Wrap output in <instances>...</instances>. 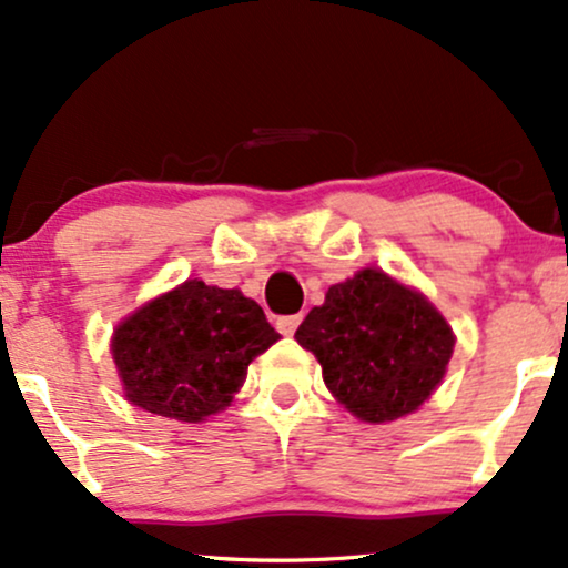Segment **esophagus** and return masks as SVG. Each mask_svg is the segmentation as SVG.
Masks as SVG:
<instances>
[{
  "label": "esophagus",
  "mask_w": 568,
  "mask_h": 568,
  "mask_svg": "<svg viewBox=\"0 0 568 568\" xmlns=\"http://www.w3.org/2000/svg\"><path fill=\"white\" fill-rule=\"evenodd\" d=\"M298 323H302V315H285V317H277V331L285 336H293L296 334Z\"/></svg>",
  "instance_id": "34e87169"
}]
</instances>
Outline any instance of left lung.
<instances>
[{
    "instance_id": "1",
    "label": "left lung",
    "mask_w": 568,
    "mask_h": 568,
    "mask_svg": "<svg viewBox=\"0 0 568 568\" xmlns=\"http://www.w3.org/2000/svg\"><path fill=\"white\" fill-rule=\"evenodd\" d=\"M296 342L321 361L336 400L363 422H395L419 408L454 352L438 310L379 270L331 285Z\"/></svg>"
}]
</instances>
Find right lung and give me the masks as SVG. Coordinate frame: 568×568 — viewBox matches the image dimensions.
<instances>
[{"label":"right lung","instance_id":"right-lung-1","mask_svg":"<svg viewBox=\"0 0 568 568\" xmlns=\"http://www.w3.org/2000/svg\"><path fill=\"white\" fill-rule=\"evenodd\" d=\"M280 334L240 291L186 280L114 331V363L130 403L175 422L230 406L247 366Z\"/></svg>","mask_w":568,"mask_h":568}]
</instances>
